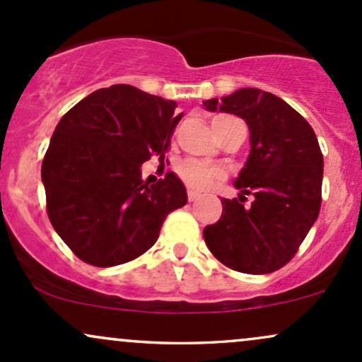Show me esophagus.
Here are the masks:
<instances>
[{
  "instance_id": "1",
  "label": "esophagus",
  "mask_w": 362,
  "mask_h": 362,
  "mask_svg": "<svg viewBox=\"0 0 362 362\" xmlns=\"http://www.w3.org/2000/svg\"><path fill=\"white\" fill-rule=\"evenodd\" d=\"M187 197H189V201H190V202H192V201L199 199V194H197V192H196V190L189 189V190H187Z\"/></svg>"
}]
</instances>
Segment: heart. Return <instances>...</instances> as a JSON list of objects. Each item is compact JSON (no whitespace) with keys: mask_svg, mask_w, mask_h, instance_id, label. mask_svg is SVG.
<instances>
[{"mask_svg":"<svg viewBox=\"0 0 362 362\" xmlns=\"http://www.w3.org/2000/svg\"><path fill=\"white\" fill-rule=\"evenodd\" d=\"M220 118H228V117H220ZM178 175H180V177L184 178L185 184L192 189H208L211 187L214 182H218L221 178L220 170L213 168V166H208L204 165V163L196 161V160H187L185 163H182L180 168H178Z\"/></svg>","mask_w":362,"mask_h":362,"instance_id":"obj_1","label":"heart"}]
</instances>
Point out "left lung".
Here are the masks:
<instances>
[{
    "instance_id": "1",
    "label": "left lung",
    "mask_w": 362,
    "mask_h": 362,
    "mask_svg": "<svg viewBox=\"0 0 362 362\" xmlns=\"http://www.w3.org/2000/svg\"><path fill=\"white\" fill-rule=\"evenodd\" d=\"M202 105L237 115L251 132V153L233 184L242 194L221 201V218L204 228L206 245L235 272H276L292 259L320 214L323 154L315 130L284 99L252 87ZM247 193L255 201L245 209Z\"/></svg>"
}]
</instances>
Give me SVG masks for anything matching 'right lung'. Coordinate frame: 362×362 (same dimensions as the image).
<instances>
[{"label":"right lung","mask_w":362,"mask_h":362,"mask_svg":"<svg viewBox=\"0 0 362 362\" xmlns=\"http://www.w3.org/2000/svg\"><path fill=\"white\" fill-rule=\"evenodd\" d=\"M177 103L117 84L94 90L59 120L42 161L47 216L86 263L108 268L144 254L166 214L187 202L173 172L149 187L141 165L165 158Z\"/></svg>","instance_id":"add662e5"}]
</instances>
